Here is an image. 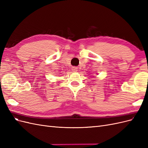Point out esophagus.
I'll use <instances>...</instances> for the list:
<instances>
[{
    "label": "esophagus",
    "mask_w": 148,
    "mask_h": 148,
    "mask_svg": "<svg viewBox=\"0 0 148 148\" xmlns=\"http://www.w3.org/2000/svg\"><path fill=\"white\" fill-rule=\"evenodd\" d=\"M72 70H73V71H78V69L76 68V67H73V68L72 69Z\"/></svg>",
    "instance_id": "1"
}]
</instances>
